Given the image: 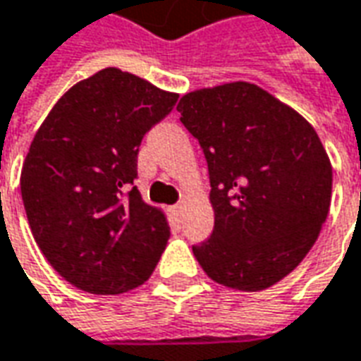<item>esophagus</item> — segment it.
I'll return each mask as SVG.
<instances>
[{
  "label": "esophagus",
  "instance_id": "34e87169",
  "mask_svg": "<svg viewBox=\"0 0 361 361\" xmlns=\"http://www.w3.org/2000/svg\"><path fill=\"white\" fill-rule=\"evenodd\" d=\"M183 211H185V203H183V201H180V203H176V205H173V215L178 216V219L183 215Z\"/></svg>",
  "mask_w": 361,
  "mask_h": 361
}]
</instances>
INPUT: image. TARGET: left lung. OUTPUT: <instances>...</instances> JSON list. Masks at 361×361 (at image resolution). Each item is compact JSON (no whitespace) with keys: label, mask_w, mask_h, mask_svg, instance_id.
Returning <instances> with one entry per match:
<instances>
[{"label":"left lung","mask_w":361,"mask_h":361,"mask_svg":"<svg viewBox=\"0 0 361 361\" xmlns=\"http://www.w3.org/2000/svg\"><path fill=\"white\" fill-rule=\"evenodd\" d=\"M203 148L215 226L193 254L216 283L259 291L291 274L326 221L332 168L307 121L262 87L234 82L178 103Z\"/></svg>","instance_id":"8db88e82"}]
</instances>
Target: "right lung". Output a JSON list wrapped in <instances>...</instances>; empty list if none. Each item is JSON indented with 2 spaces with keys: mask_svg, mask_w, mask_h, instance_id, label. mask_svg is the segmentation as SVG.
Listing matches in <instances>:
<instances>
[{
  "mask_svg": "<svg viewBox=\"0 0 361 361\" xmlns=\"http://www.w3.org/2000/svg\"><path fill=\"white\" fill-rule=\"evenodd\" d=\"M176 102L105 68L70 87L32 138L21 172L25 213L44 258L78 289L117 295L152 276L170 226L133 181L138 146Z\"/></svg>",
  "mask_w": 361,
  "mask_h": 361,
  "instance_id": "1",
  "label": "right lung"
}]
</instances>
